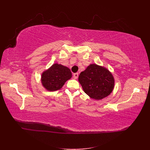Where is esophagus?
Returning a JSON list of instances; mask_svg holds the SVG:
<instances>
[{"label":"esophagus","instance_id":"1","mask_svg":"<svg viewBox=\"0 0 150 150\" xmlns=\"http://www.w3.org/2000/svg\"><path fill=\"white\" fill-rule=\"evenodd\" d=\"M74 79H77L78 78V73H75L74 74Z\"/></svg>","mask_w":150,"mask_h":150}]
</instances>
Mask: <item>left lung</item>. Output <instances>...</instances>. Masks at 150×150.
<instances>
[{
    "mask_svg": "<svg viewBox=\"0 0 150 150\" xmlns=\"http://www.w3.org/2000/svg\"><path fill=\"white\" fill-rule=\"evenodd\" d=\"M84 92L91 98L101 100L112 92L114 79L109 71L96 64L89 65L78 77Z\"/></svg>",
    "mask_w": 150,
    "mask_h": 150,
    "instance_id": "1",
    "label": "left lung"
}]
</instances>
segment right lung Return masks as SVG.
<instances>
[{
    "label": "right lung",
    "instance_id": "obj_1",
    "mask_svg": "<svg viewBox=\"0 0 150 150\" xmlns=\"http://www.w3.org/2000/svg\"><path fill=\"white\" fill-rule=\"evenodd\" d=\"M72 77L70 70L61 64H54L42 74V86L49 91L60 89L66 81Z\"/></svg>",
    "mask_w": 150,
    "mask_h": 150
}]
</instances>
